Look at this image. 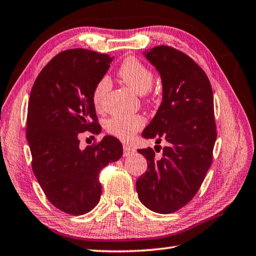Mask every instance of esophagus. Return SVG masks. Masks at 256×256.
Listing matches in <instances>:
<instances>
[{
	"instance_id": "34e87169",
	"label": "esophagus",
	"mask_w": 256,
	"mask_h": 256,
	"mask_svg": "<svg viewBox=\"0 0 256 256\" xmlns=\"http://www.w3.org/2000/svg\"><path fill=\"white\" fill-rule=\"evenodd\" d=\"M136 152V149H133L132 146H123V154L124 157H128V156L133 154Z\"/></svg>"
}]
</instances>
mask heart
<instances>
[{
	"label": "heart",
	"mask_w": 256,
	"mask_h": 256,
	"mask_svg": "<svg viewBox=\"0 0 256 256\" xmlns=\"http://www.w3.org/2000/svg\"><path fill=\"white\" fill-rule=\"evenodd\" d=\"M118 76L130 89L138 94H144L154 84V74L136 58L125 60L118 68ZM110 89V80L102 76L94 86L92 102L97 110H102L106 94ZM146 120L141 115H115L106 122V131L122 141H131L134 134L144 126Z\"/></svg>",
	"instance_id": "obj_1"
}]
</instances>
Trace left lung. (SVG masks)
<instances>
[{"label":"left lung","mask_w":256,"mask_h":256,"mask_svg":"<svg viewBox=\"0 0 256 256\" xmlns=\"http://www.w3.org/2000/svg\"><path fill=\"white\" fill-rule=\"evenodd\" d=\"M159 73L162 104L144 138L168 142L160 159L151 148L138 150L148 170L136 180L138 200L157 214H172L192 200L211 166L216 138L214 92L204 71L182 52L157 46L144 52Z\"/></svg>","instance_id":"1"}]
</instances>
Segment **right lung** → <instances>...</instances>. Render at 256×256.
Instances as JSON below:
<instances>
[{
	"instance_id": "add662e5",
	"label": "right lung",
	"mask_w": 256,
	"mask_h": 256,
	"mask_svg": "<svg viewBox=\"0 0 256 256\" xmlns=\"http://www.w3.org/2000/svg\"><path fill=\"white\" fill-rule=\"evenodd\" d=\"M112 60L82 48L62 52L30 92L27 141L34 174L52 204L68 214H84L98 204L99 170L123 156L122 144L112 136L86 149L79 146L81 132L102 131L92 92Z\"/></svg>"
}]
</instances>
